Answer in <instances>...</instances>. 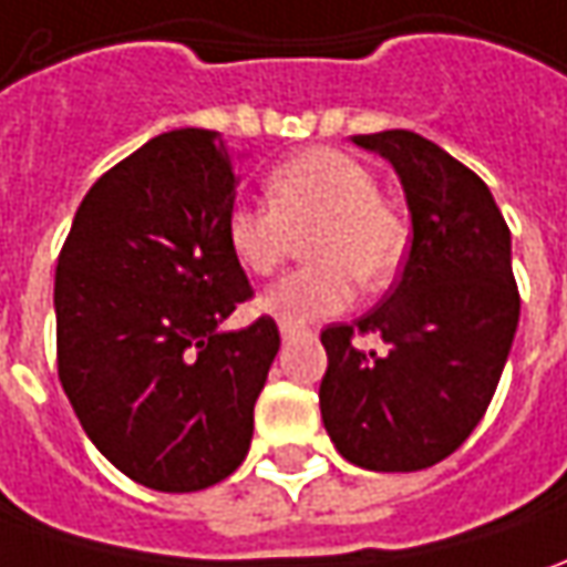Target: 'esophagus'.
I'll list each match as a JSON object with an SVG mask.
<instances>
[{
    "label": "esophagus",
    "instance_id": "34e87169",
    "mask_svg": "<svg viewBox=\"0 0 567 567\" xmlns=\"http://www.w3.org/2000/svg\"><path fill=\"white\" fill-rule=\"evenodd\" d=\"M279 332H282V341H291V338H298V334H303L307 329H303V326H291V322H282V326H279Z\"/></svg>",
    "mask_w": 567,
    "mask_h": 567
}]
</instances>
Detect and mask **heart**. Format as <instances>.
<instances>
[{
	"mask_svg": "<svg viewBox=\"0 0 567 567\" xmlns=\"http://www.w3.org/2000/svg\"><path fill=\"white\" fill-rule=\"evenodd\" d=\"M375 192V176L357 157L307 148L272 167L269 207L235 204L226 214V245L251 276H272L291 254L295 235L310 233L307 257L313 264L272 285L260 298L264 313L303 326L348 310L357 279L365 288L394 279L406 229Z\"/></svg>",
	"mask_w": 567,
	"mask_h": 567,
	"instance_id": "b5f03b06",
	"label": "heart"
}]
</instances>
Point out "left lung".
<instances>
[{
	"instance_id": "8db88e82",
	"label": "left lung",
	"mask_w": 567,
	"mask_h": 567,
	"mask_svg": "<svg viewBox=\"0 0 567 567\" xmlns=\"http://www.w3.org/2000/svg\"><path fill=\"white\" fill-rule=\"evenodd\" d=\"M391 161L413 217L400 282L350 326H329L322 422L338 453L369 472H419L475 431L518 329L512 235L491 188L410 130L353 136ZM353 333H379L375 354Z\"/></svg>"
}]
</instances>
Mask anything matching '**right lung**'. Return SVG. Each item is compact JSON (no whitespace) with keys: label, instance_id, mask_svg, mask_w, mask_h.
<instances>
[{"label":"right lung","instance_id":"add662e5","mask_svg":"<svg viewBox=\"0 0 567 567\" xmlns=\"http://www.w3.org/2000/svg\"><path fill=\"white\" fill-rule=\"evenodd\" d=\"M235 154L214 130L145 142L86 192L55 269L58 379L90 441L136 484L192 494L248 456L279 353L226 245Z\"/></svg>","mask_w":567,"mask_h":567}]
</instances>
